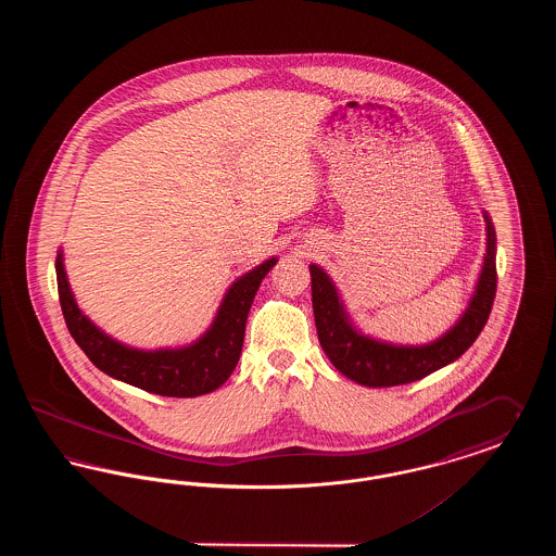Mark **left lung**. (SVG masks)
Here are the masks:
<instances>
[{"mask_svg": "<svg viewBox=\"0 0 556 556\" xmlns=\"http://www.w3.org/2000/svg\"><path fill=\"white\" fill-rule=\"evenodd\" d=\"M485 254L467 308L440 338L427 344H394L363 333L323 266H311L318 342L333 367L367 388H392L424 379L463 356L488 323L496 295V231L485 211Z\"/></svg>", "mask_w": 556, "mask_h": 556, "instance_id": "obj_1", "label": "left lung"}]
</instances>
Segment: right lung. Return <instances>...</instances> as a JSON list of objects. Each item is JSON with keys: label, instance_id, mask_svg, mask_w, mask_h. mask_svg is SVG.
I'll return each instance as SVG.
<instances>
[{"label": "right lung", "instance_id": "1", "mask_svg": "<svg viewBox=\"0 0 556 556\" xmlns=\"http://www.w3.org/2000/svg\"><path fill=\"white\" fill-rule=\"evenodd\" d=\"M277 261V256H270L263 265L238 277L223 295L211 327L195 342L156 350L114 340L80 311L66 277L62 250L55 256V277L66 327L98 369L150 394L193 397L220 388L238 367L250 306Z\"/></svg>", "mask_w": 556, "mask_h": 556}]
</instances>
